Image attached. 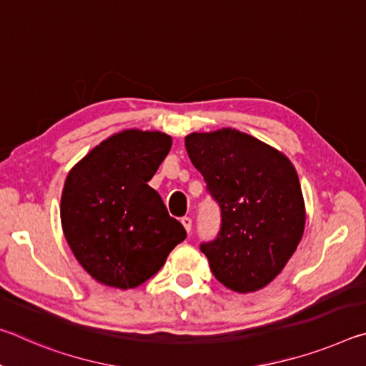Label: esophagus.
<instances>
[{"label":"esophagus","instance_id":"esophagus-1","mask_svg":"<svg viewBox=\"0 0 366 366\" xmlns=\"http://www.w3.org/2000/svg\"><path fill=\"white\" fill-rule=\"evenodd\" d=\"M181 222H182V226L185 227V231L190 234V231H192V218H189V216H184Z\"/></svg>","mask_w":366,"mask_h":366}]
</instances>
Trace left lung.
I'll list each match as a JSON object with an SVG mask.
<instances>
[{
  "label": "left lung",
  "instance_id": "8db88e82",
  "mask_svg": "<svg viewBox=\"0 0 366 366\" xmlns=\"http://www.w3.org/2000/svg\"><path fill=\"white\" fill-rule=\"evenodd\" d=\"M185 148L221 208L218 237L200 245L214 277L239 294L268 286L305 229L294 164L282 152L231 127L192 132Z\"/></svg>",
  "mask_w": 366,
  "mask_h": 366
}]
</instances>
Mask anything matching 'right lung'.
Returning a JSON list of instances; mask_svg holds the SVG:
<instances>
[{
    "label": "right lung",
    "mask_w": 366,
    "mask_h": 366,
    "mask_svg": "<svg viewBox=\"0 0 366 366\" xmlns=\"http://www.w3.org/2000/svg\"><path fill=\"white\" fill-rule=\"evenodd\" d=\"M171 145L164 132L126 129L86 153L66 177L64 237L82 268L104 286L144 284L187 235L147 184Z\"/></svg>",
    "instance_id": "add662e5"
}]
</instances>
